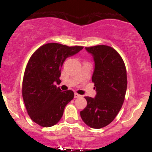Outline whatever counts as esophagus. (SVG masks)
Returning a JSON list of instances; mask_svg holds the SVG:
<instances>
[{
	"instance_id": "1",
	"label": "esophagus",
	"mask_w": 152,
	"mask_h": 152,
	"mask_svg": "<svg viewBox=\"0 0 152 152\" xmlns=\"http://www.w3.org/2000/svg\"><path fill=\"white\" fill-rule=\"evenodd\" d=\"M80 95H79V94H78V93H74V98H75V99H77V98H79V97H80Z\"/></svg>"
}]
</instances>
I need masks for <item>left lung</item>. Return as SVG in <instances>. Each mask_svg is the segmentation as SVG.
<instances>
[{
  "instance_id": "left-lung-1",
  "label": "left lung",
  "mask_w": 152,
  "mask_h": 152,
  "mask_svg": "<svg viewBox=\"0 0 152 152\" xmlns=\"http://www.w3.org/2000/svg\"><path fill=\"white\" fill-rule=\"evenodd\" d=\"M95 62L92 76L96 95L85 96L87 105L80 115L93 129H101L115 119L123 105L127 87L126 70L118 53L108 45L86 47Z\"/></svg>"
}]
</instances>
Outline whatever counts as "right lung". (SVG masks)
<instances>
[{
	"label": "right lung",
	"mask_w": 152,
	"mask_h": 152,
	"mask_svg": "<svg viewBox=\"0 0 152 152\" xmlns=\"http://www.w3.org/2000/svg\"><path fill=\"white\" fill-rule=\"evenodd\" d=\"M84 47L47 43L29 59L23 80L22 95L31 119L43 127L59 121L64 109L74 97L72 90L62 91L55 83L61 82V68L65 59Z\"/></svg>",
	"instance_id": "add662e5"
}]
</instances>
